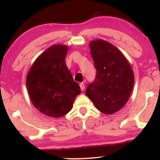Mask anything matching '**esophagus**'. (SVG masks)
I'll list each match as a JSON object with an SVG mask.
<instances>
[{
    "label": "esophagus",
    "instance_id": "esophagus-1",
    "mask_svg": "<svg viewBox=\"0 0 160 160\" xmlns=\"http://www.w3.org/2000/svg\"><path fill=\"white\" fill-rule=\"evenodd\" d=\"M80 87L81 90H82V91L85 90V83H84V82H81V83L80 84Z\"/></svg>",
    "mask_w": 160,
    "mask_h": 160
}]
</instances>
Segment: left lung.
<instances>
[{"mask_svg":"<svg viewBox=\"0 0 160 160\" xmlns=\"http://www.w3.org/2000/svg\"><path fill=\"white\" fill-rule=\"evenodd\" d=\"M90 47L97 72L86 95L100 112L111 114L128 101L133 88V72L123 53L110 43L97 39Z\"/></svg>","mask_w":160,"mask_h":160,"instance_id":"8db88e82","label":"left lung"}]
</instances>
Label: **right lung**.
<instances>
[{
	"mask_svg": "<svg viewBox=\"0 0 160 160\" xmlns=\"http://www.w3.org/2000/svg\"><path fill=\"white\" fill-rule=\"evenodd\" d=\"M68 48L53 45L42 53L29 70L26 85L34 106L45 115L61 117L72 109L80 94L66 66L65 58Z\"/></svg>",
	"mask_w": 160,
	"mask_h": 160,
	"instance_id": "obj_1",
	"label": "right lung"
}]
</instances>
